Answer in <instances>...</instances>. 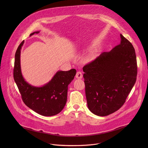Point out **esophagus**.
Wrapping results in <instances>:
<instances>
[{
	"mask_svg": "<svg viewBox=\"0 0 148 148\" xmlns=\"http://www.w3.org/2000/svg\"><path fill=\"white\" fill-rule=\"evenodd\" d=\"M83 77V74L81 72H77L76 74V78L78 79H80Z\"/></svg>",
	"mask_w": 148,
	"mask_h": 148,
	"instance_id": "obj_1",
	"label": "esophagus"
}]
</instances>
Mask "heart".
I'll list each match as a JSON object with an SVG mask.
<instances>
[{
  "instance_id": "b5f03b06",
  "label": "heart",
  "mask_w": 148,
  "mask_h": 148,
  "mask_svg": "<svg viewBox=\"0 0 148 148\" xmlns=\"http://www.w3.org/2000/svg\"><path fill=\"white\" fill-rule=\"evenodd\" d=\"M99 50L97 48H95L90 50L85 56L84 61L85 63H89L94 60L97 56Z\"/></svg>"
}]
</instances>
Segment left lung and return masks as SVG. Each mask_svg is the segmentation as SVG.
I'll use <instances>...</instances> for the list:
<instances>
[{
	"label": "left lung",
	"mask_w": 148,
	"mask_h": 148,
	"mask_svg": "<svg viewBox=\"0 0 148 148\" xmlns=\"http://www.w3.org/2000/svg\"><path fill=\"white\" fill-rule=\"evenodd\" d=\"M120 38V44L83 68L88 108L97 116H106L119 110L136 81L134 48L123 35Z\"/></svg>",
	"instance_id": "obj_1"
}]
</instances>
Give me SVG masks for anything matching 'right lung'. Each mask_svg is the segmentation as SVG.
Here are the masks:
<instances>
[{"instance_id":"right-lung-1","label":"right lung","mask_w":148,"mask_h":148,"mask_svg":"<svg viewBox=\"0 0 148 148\" xmlns=\"http://www.w3.org/2000/svg\"><path fill=\"white\" fill-rule=\"evenodd\" d=\"M40 31L30 34L31 36ZM24 42L19 45L15 56L14 78L24 104L28 108L44 116H52L59 113L67 100L68 86L76 73L75 69L68 71H59L52 79L42 86L28 84L24 79L21 66V51Z\"/></svg>"}]
</instances>
